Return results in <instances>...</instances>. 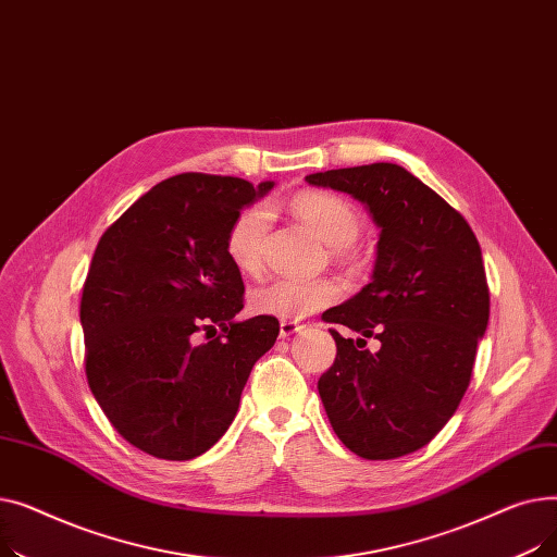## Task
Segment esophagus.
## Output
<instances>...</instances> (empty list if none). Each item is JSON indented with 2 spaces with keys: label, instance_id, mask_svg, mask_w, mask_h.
Wrapping results in <instances>:
<instances>
[{
  "label": "esophagus",
  "instance_id": "obj_1",
  "mask_svg": "<svg viewBox=\"0 0 557 557\" xmlns=\"http://www.w3.org/2000/svg\"><path fill=\"white\" fill-rule=\"evenodd\" d=\"M300 330H302V325L294 323V320H282V323H280V336H282V338H288L290 334H296V332H300Z\"/></svg>",
  "mask_w": 557,
  "mask_h": 557
}]
</instances>
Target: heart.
<instances>
[{
  "mask_svg": "<svg viewBox=\"0 0 557 557\" xmlns=\"http://www.w3.org/2000/svg\"><path fill=\"white\" fill-rule=\"evenodd\" d=\"M294 214L309 225L320 242L334 250L352 246L361 234V216L347 200L307 191L290 202ZM271 227V212L263 205H252L237 214L227 230L225 250L230 261L244 275H257L261 269L263 246ZM338 298V288L330 280H280L250 296V311L282 320H298L330 307Z\"/></svg>",
  "mask_w": 557,
  "mask_h": 557,
  "instance_id": "obj_1",
  "label": "heart"
}]
</instances>
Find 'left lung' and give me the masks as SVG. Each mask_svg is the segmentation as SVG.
<instances>
[{
	"mask_svg": "<svg viewBox=\"0 0 557 557\" xmlns=\"http://www.w3.org/2000/svg\"><path fill=\"white\" fill-rule=\"evenodd\" d=\"M349 194L379 227L372 280L323 313L376 338L357 349L336 330L334 366L318 379L338 441L366 460H391L429 445L470 386L490 290L472 227L399 164L332 169L305 178ZM366 345V341H363Z\"/></svg>",
	"mask_w": 557,
	"mask_h": 557,
	"instance_id": "8db88e82",
	"label": "left lung"
}]
</instances>
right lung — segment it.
<instances>
[{
	"label": "right lung",
	"mask_w": 557,
	"mask_h": 557,
	"mask_svg": "<svg viewBox=\"0 0 557 557\" xmlns=\"http://www.w3.org/2000/svg\"><path fill=\"white\" fill-rule=\"evenodd\" d=\"M273 187L173 175L99 239L81 298L85 374L133 447L191 460L237 416L250 370L273 347L280 323L234 318L244 309V280L225 239L237 214ZM200 331L208 342L197 343Z\"/></svg>",
	"instance_id": "obj_1"
}]
</instances>
